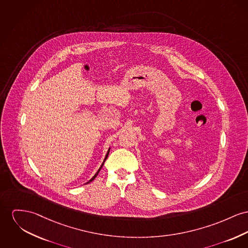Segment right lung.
<instances>
[{
    "mask_svg": "<svg viewBox=\"0 0 248 248\" xmlns=\"http://www.w3.org/2000/svg\"><path fill=\"white\" fill-rule=\"evenodd\" d=\"M109 152H110V148H109V149H108V151H107V153H106V155H105V158H104V160H103V163H102V165H100V167H99V170H98V171H97V173H96V174H95V175H94V176H93V178H92V179H91V180H89V181H88V182H86V183H89V182H92V181H94V179H95V178H96V177H97V176H98V174H99V171H100V169H101V167H102V166H103V164H104V162H105V161H106V159H107V157H108V155H109Z\"/></svg>",
    "mask_w": 248,
    "mask_h": 248,
    "instance_id": "add662e5",
    "label": "right lung"
}]
</instances>
